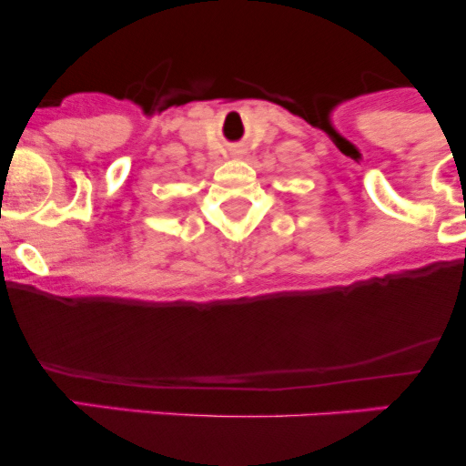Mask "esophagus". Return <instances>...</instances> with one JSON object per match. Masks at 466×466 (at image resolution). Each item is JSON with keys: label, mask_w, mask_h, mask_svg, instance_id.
<instances>
[{"label": "esophagus", "mask_w": 466, "mask_h": 466, "mask_svg": "<svg viewBox=\"0 0 466 466\" xmlns=\"http://www.w3.org/2000/svg\"><path fill=\"white\" fill-rule=\"evenodd\" d=\"M232 155H241V150H232Z\"/></svg>", "instance_id": "34e87169"}]
</instances>
